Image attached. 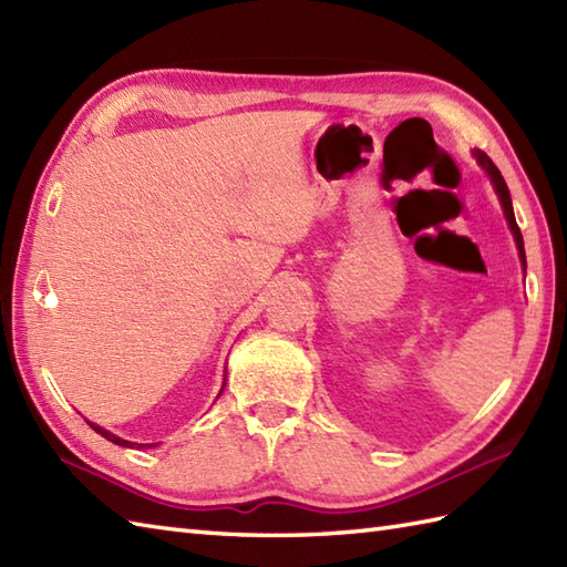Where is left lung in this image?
I'll return each instance as SVG.
<instances>
[{
	"mask_svg": "<svg viewBox=\"0 0 567 567\" xmlns=\"http://www.w3.org/2000/svg\"><path fill=\"white\" fill-rule=\"evenodd\" d=\"M475 158H477V163L485 167L487 171V175H489V179H492V185H495V189H497V195H499V202H502V207H504V214H507V221H509V228H512V234H514V238H516V248H519V256H522V262H524V268H526V252H524V238H522V231H519V226H516V219H514V209H512V197H509V187H507V183H504V177H502V173L497 171V165L489 161V155L487 153H483V151H475Z\"/></svg>",
	"mask_w": 567,
	"mask_h": 567,
	"instance_id": "1",
	"label": "left lung"
}]
</instances>
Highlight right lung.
Masks as SVG:
<instances>
[{
    "instance_id": "right-lung-1",
    "label": "right lung",
    "mask_w": 567,
    "mask_h": 567,
    "mask_svg": "<svg viewBox=\"0 0 567 567\" xmlns=\"http://www.w3.org/2000/svg\"><path fill=\"white\" fill-rule=\"evenodd\" d=\"M94 431H97L100 433V436H104L106 441H112V443H116V445H126V449H134V445L136 443H131V441H124V439H118V436H114V433H110V431H104V429H100L97 424H90ZM141 445H146V443H138V449H141Z\"/></svg>"
}]
</instances>
